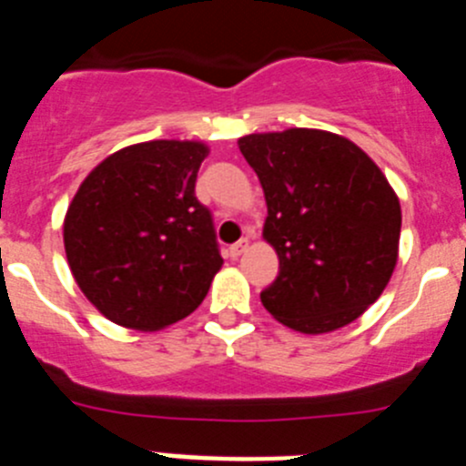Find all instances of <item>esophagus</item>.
<instances>
[{
  "mask_svg": "<svg viewBox=\"0 0 466 466\" xmlns=\"http://www.w3.org/2000/svg\"><path fill=\"white\" fill-rule=\"evenodd\" d=\"M245 249H247V240H240V242H236V245H230L228 247L230 258H238L242 252H245Z\"/></svg>",
  "mask_w": 466,
  "mask_h": 466,
  "instance_id": "34e87169",
  "label": "esophagus"
}]
</instances>
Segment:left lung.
I'll return each instance as SVG.
<instances>
[{
	"label": "left lung",
	"instance_id": "obj_1",
	"mask_svg": "<svg viewBox=\"0 0 466 466\" xmlns=\"http://www.w3.org/2000/svg\"><path fill=\"white\" fill-rule=\"evenodd\" d=\"M238 144L266 193L263 238L279 257L263 308L300 333L355 322L397 266L401 208L380 167L350 139L310 127Z\"/></svg>",
	"mask_w": 466,
	"mask_h": 466
}]
</instances>
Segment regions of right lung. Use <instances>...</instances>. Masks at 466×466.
<instances>
[{
	"label": "right lung",
	"instance_id": "right-lung-1",
	"mask_svg": "<svg viewBox=\"0 0 466 466\" xmlns=\"http://www.w3.org/2000/svg\"><path fill=\"white\" fill-rule=\"evenodd\" d=\"M200 142L156 139L111 154L74 196L65 252L106 319L156 331L191 315L221 268L209 208L196 198Z\"/></svg>",
	"mask_w": 466,
	"mask_h": 466
}]
</instances>
